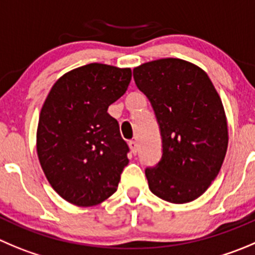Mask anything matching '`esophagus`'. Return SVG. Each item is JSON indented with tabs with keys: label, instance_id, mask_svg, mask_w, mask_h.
<instances>
[{
	"label": "esophagus",
	"instance_id": "34e87169",
	"mask_svg": "<svg viewBox=\"0 0 255 255\" xmlns=\"http://www.w3.org/2000/svg\"><path fill=\"white\" fill-rule=\"evenodd\" d=\"M129 146H130V149H131L132 154H136V152H137V142L134 141V140H131V141H129Z\"/></svg>",
	"mask_w": 255,
	"mask_h": 255
}]
</instances>
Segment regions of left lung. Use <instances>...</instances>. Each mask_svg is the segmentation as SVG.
<instances>
[{
	"label": "left lung",
	"instance_id": "left-lung-1",
	"mask_svg": "<svg viewBox=\"0 0 255 255\" xmlns=\"http://www.w3.org/2000/svg\"><path fill=\"white\" fill-rule=\"evenodd\" d=\"M134 80L154 109L162 155L146 168L152 194L174 204L193 202L219 174L228 149L224 106L204 70L180 59L135 67Z\"/></svg>",
	"mask_w": 255,
	"mask_h": 255
}]
</instances>
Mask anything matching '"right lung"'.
<instances>
[{"mask_svg":"<svg viewBox=\"0 0 255 255\" xmlns=\"http://www.w3.org/2000/svg\"><path fill=\"white\" fill-rule=\"evenodd\" d=\"M130 80V69L85 65L60 77L43 103L38 160L53 190L71 204L98 205L118 190L129 146L108 109Z\"/></svg>","mask_w":255,"mask_h":255,"instance_id":"add662e5","label":"right lung"}]
</instances>
